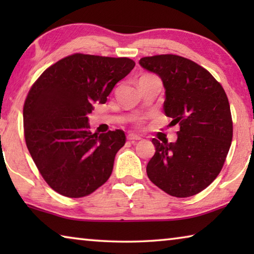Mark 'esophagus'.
Returning <instances> with one entry per match:
<instances>
[{"label": "esophagus", "instance_id": "esophagus-1", "mask_svg": "<svg viewBox=\"0 0 254 254\" xmlns=\"http://www.w3.org/2000/svg\"><path fill=\"white\" fill-rule=\"evenodd\" d=\"M127 140H130L131 142H135V141L141 140V136L136 135V134H128L127 135Z\"/></svg>", "mask_w": 254, "mask_h": 254}]
</instances>
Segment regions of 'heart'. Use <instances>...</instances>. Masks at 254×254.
<instances>
[{
	"instance_id": "b5f03b06",
	"label": "heart",
	"mask_w": 254,
	"mask_h": 254,
	"mask_svg": "<svg viewBox=\"0 0 254 254\" xmlns=\"http://www.w3.org/2000/svg\"><path fill=\"white\" fill-rule=\"evenodd\" d=\"M143 77H148V76H143Z\"/></svg>"
}]
</instances>
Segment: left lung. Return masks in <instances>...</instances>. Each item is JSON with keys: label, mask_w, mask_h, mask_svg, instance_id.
<instances>
[{"label": "left lung", "mask_w": 254, "mask_h": 254, "mask_svg": "<svg viewBox=\"0 0 254 254\" xmlns=\"http://www.w3.org/2000/svg\"><path fill=\"white\" fill-rule=\"evenodd\" d=\"M139 64L160 77L163 111L171 126H179L176 142L152 139L148 177L171 196L198 194L220 174L231 147L233 123L224 89L205 68L180 56L144 57Z\"/></svg>", "instance_id": "1"}]
</instances>
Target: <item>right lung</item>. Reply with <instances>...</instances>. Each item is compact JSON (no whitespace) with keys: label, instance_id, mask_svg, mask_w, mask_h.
Here are the masks:
<instances>
[{"label":"right lung","instance_id":"right-lung-1","mask_svg":"<svg viewBox=\"0 0 254 254\" xmlns=\"http://www.w3.org/2000/svg\"><path fill=\"white\" fill-rule=\"evenodd\" d=\"M134 66L128 58L75 54L46 69L30 89L23 107L25 143L42 177L60 195L84 197L110 178L126 134H93L88 114Z\"/></svg>","mask_w":254,"mask_h":254}]
</instances>
